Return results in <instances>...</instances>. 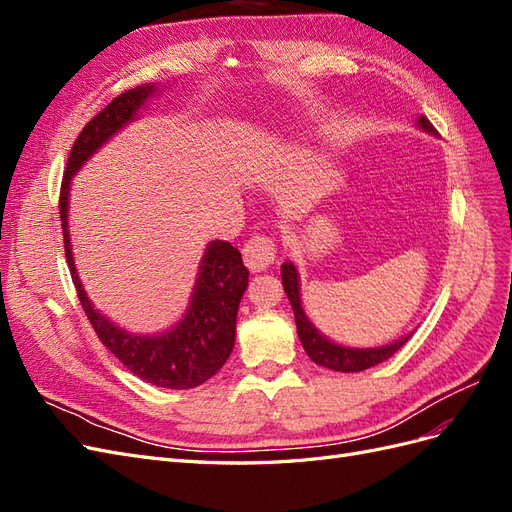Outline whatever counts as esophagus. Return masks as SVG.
<instances>
[{"label": "esophagus", "mask_w": 512, "mask_h": 512, "mask_svg": "<svg viewBox=\"0 0 512 512\" xmlns=\"http://www.w3.org/2000/svg\"><path fill=\"white\" fill-rule=\"evenodd\" d=\"M275 256H277V245H275V239L269 235H252L243 245V260L252 271L267 269L269 265H273Z\"/></svg>", "instance_id": "obj_1"}]
</instances>
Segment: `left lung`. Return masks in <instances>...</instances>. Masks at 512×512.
<instances>
[{
	"label": "left lung",
	"instance_id": "8db88e82",
	"mask_svg": "<svg viewBox=\"0 0 512 512\" xmlns=\"http://www.w3.org/2000/svg\"><path fill=\"white\" fill-rule=\"evenodd\" d=\"M418 126L431 134H436V128L431 126V121L425 115L418 117ZM282 284L286 290V297L294 309V322H297V333H299L301 344H303L309 359H312L316 365H322V367L333 369V371H363V369L374 367L386 359H391V356L412 337V333H410L406 337L397 339V342L391 346L369 348V350H352V348L337 346V344L329 342L327 337H322L312 327V322L305 318L303 307H301V297H299V277H297V269H294L292 262H284L282 265Z\"/></svg>",
	"mask_w": 512,
	"mask_h": 512
}]
</instances>
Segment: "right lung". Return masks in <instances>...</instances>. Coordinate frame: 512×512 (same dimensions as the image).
I'll use <instances>...</instances> for the list:
<instances>
[{"instance_id": "add662e5", "label": "right lung", "mask_w": 512, "mask_h": 512, "mask_svg": "<svg viewBox=\"0 0 512 512\" xmlns=\"http://www.w3.org/2000/svg\"><path fill=\"white\" fill-rule=\"evenodd\" d=\"M153 89L156 87L145 85L123 91L94 119L87 121L81 134L76 136L59 190L61 232H64L66 260L74 288L79 292L83 312L100 342L141 380L162 386V389H194L218 374L235 346L237 309L247 288V275H250L237 247L226 241L209 243L200 262L188 314L175 329L156 337L130 335L96 312L76 275L70 250L68 192L72 175L102 143L121 126H126Z\"/></svg>"}]
</instances>
